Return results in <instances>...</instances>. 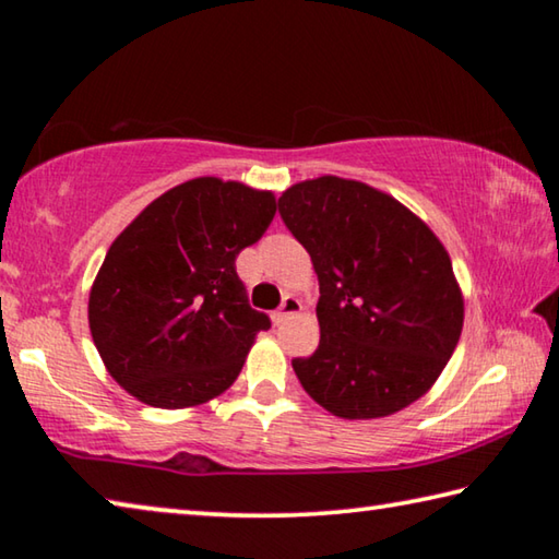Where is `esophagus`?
<instances>
[{
	"label": "esophagus",
	"mask_w": 559,
	"mask_h": 559,
	"mask_svg": "<svg viewBox=\"0 0 559 559\" xmlns=\"http://www.w3.org/2000/svg\"><path fill=\"white\" fill-rule=\"evenodd\" d=\"M298 310H300V300L296 296H283L278 310H276V313H273V320H276V323H283V320H288L290 316H296Z\"/></svg>",
	"instance_id": "34e87169"
}]
</instances>
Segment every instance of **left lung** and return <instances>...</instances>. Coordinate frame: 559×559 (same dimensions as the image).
<instances>
[{"instance_id":"1","label":"left lung","mask_w":559,"mask_h":559,"mask_svg":"<svg viewBox=\"0 0 559 559\" xmlns=\"http://www.w3.org/2000/svg\"><path fill=\"white\" fill-rule=\"evenodd\" d=\"M320 281V343L293 370L343 419L404 409L437 382L459 345L463 298L433 231L390 194L318 177L278 200Z\"/></svg>"}]
</instances>
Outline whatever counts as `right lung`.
<instances>
[{
    "label": "right lung",
    "instance_id": "1",
    "mask_svg": "<svg viewBox=\"0 0 559 559\" xmlns=\"http://www.w3.org/2000/svg\"><path fill=\"white\" fill-rule=\"evenodd\" d=\"M276 214L271 192L189 179L147 204L106 253L88 323L122 390L159 409L222 394L271 318L253 310L236 257Z\"/></svg>",
    "mask_w": 559,
    "mask_h": 559
}]
</instances>
